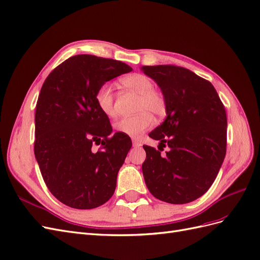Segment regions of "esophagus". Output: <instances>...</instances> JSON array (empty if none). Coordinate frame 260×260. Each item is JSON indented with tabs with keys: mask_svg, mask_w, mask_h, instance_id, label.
<instances>
[{
	"mask_svg": "<svg viewBox=\"0 0 260 260\" xmlns=\"http://www.w3.org/2000/svg\"><path fill=\"white\" fill-rule=\"evenodd\" d=\"M132 145L135 146V147H139V146H141V143L139 142V141H137V140H133L132 141Z\"/></svg>",
	"mask_w": 260,
	"mask_h": 260,
	"instance_id": "1",
	"label": "esophagus"
}]
</instances>
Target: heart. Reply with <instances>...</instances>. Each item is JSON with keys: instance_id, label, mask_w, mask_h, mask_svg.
<instances>
[{"instance_id": "b5f03b06", "label": "heart", "mask_w": 260, "mask_h": 260, "mask_svg": "<svg viewBox=\"0 0 260 260\" xmlns=\"http://www.w3.org/2000/svg\"><path fill=\"white\" fill-rule=\"evenodd\" d=\"M121 84L139 95L135 116L122 117L117 120L114 128L117 132L138 138L153 124V117L159 118L166 113V100L162 94L154 90V83L143 74H132L121 79ZM95 103L100 111L107 117L116 115L114 90L108 83L101 85L95 92Z\"/></svg>"}]
</instances>
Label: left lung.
<instances>
[{
    "label": "left lung",
    "instance_id": "left-lung-1",
    "mask_svg": "<svg viewBox=\"0 0 260 260\" xmlns=\"http://www.w3.org/2000/svg\"><path fill=\"white\" fill-rule=\"evenodd\" d=\"M166 100V119L149 137L170 151L143 145L142 172L148 191L170 204H186L205 194L221 168L226 149V115L209 81L183 67L142 66Z\"/></svg>",
    "mask_w": 260,
    "mask_h": 260
}]
</instances>
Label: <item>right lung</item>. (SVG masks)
Wrapping results in <instances>:
<instances>
[{
  "mask_svg": "<svg viewBox=\"0 0 260 260\" xmlns=\"http://www.w3.org/2000/svg\"><path fill=\"white\" fill-rule=\"evenodd\" d=\"M132 68L122 61L81 54L46 78L36 107L35 155L50 192L77 209H92L112 198L117 175L132 146L112 135L108 117L95 103L101 85ZM101 144L93 152L91 146Z\"/></svg>",
  "mask_w": 260,
  "mask_h": 260,
  "instance_id": "1",
  "label": "right lung"
}]
</instances>
